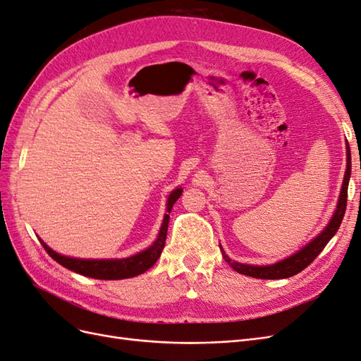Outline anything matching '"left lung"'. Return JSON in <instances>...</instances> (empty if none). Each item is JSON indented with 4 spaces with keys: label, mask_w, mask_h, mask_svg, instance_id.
<instances>
[{
    "label": "left lung",
    "mask_w": 361,
    "mask_h": 361,
    "mask_svg": "<svg viewBox=\"0 0 361 361\" xmlns=\"http://www.w3.org/2000/svg\"><path fill=\"white\" fill-rule=\"evenodd\" d=\"M349 176H351V150H349V146L346 145V171H345V178H343V185H342V191H341V197H338V203L334 211V215L331 216L330 223L326 224L324 231L316 236L314 239L302 247L297 253H293L288 259H283L277 264L272 265H247V264H239V262L232 260L226 255V251L221 248V253L224 260L231 265L239 274H244L248 277H255V279H262V280H277V279H288L295 274H298L304 268H307L312 262L318 257V255L325 248V245L329 244L330 239L336 235L338 231V227L342 224L345 209H346V199H348V183H349Z\"/></svg>",
    "instance_id": "8db88e82"
}]
</instances>
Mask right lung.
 <instances>
[{"mask_svg": "<svg viewBox=\"0 0 361 361\" xmlns=\"http://www.w3.org/2000/svg\"><path fill=\"white\" fill-rule=\"evenodd\" d=\"M182 188L173 190L169 195L167 200V214L164 215V221L159 228V233L157 241L152 244L149 248L143 250L141 253L134 255L126 259H76L69 256H61L56 251L51 250L45 243L39 238L40 244L43 248L47 250V253L59 262L60 265L68 268L73 272H78L81 276L92 277L97 280H122V279H130L138 274H143L149 268L157 264L159 259L162 248L166 245V238H167V228H169V220H170V211L173 204L180 197Z\"/></svg>", "mask_w": 361, "mask_h": 361, "instance_id": "1", "label": "right lung"}]
</instances>
